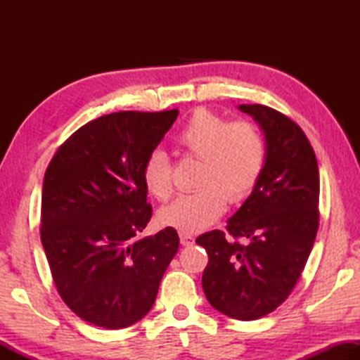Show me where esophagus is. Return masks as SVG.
<instances>
[{"label":"esophagus","mask_w":360,"mask_h":360,"mask_svg":"<svg viewBox=\"0 0 360 360\" xmlns=\"http://www.w3.org/2000/svg\"><path fill=\"white\" fill-rule=\"evenodd\" d=\"M179 238H181V245L182 246H192L193 241H195L193 236L188 235V233H181Z\"/></svg>","instance_id":"esophagus-1"}]
</instances>
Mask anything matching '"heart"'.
<instances>
[{
	"label": "heart",
	"mask_w": 360,
	"mask_h": 360,
	"mask_svg": "<svg viewBox=\"0 0 360 360\" xmlns=\"http://www.w3.org/2000/svg\"><path fill=\"white\" fill-rule=\"evenodd\" d=\"M176 143L188 157L202 160L200 191L179 197L160 212V221L182 233H197L222 216L225 205L245 202L254 191L264 169L265 141L251 122H227L198 108L178 131ZM143 182L158 202L172 198V163L165 152L155 149L146 158Z\"/></svg>",
	"instance_id": "1"
}]
</instances>
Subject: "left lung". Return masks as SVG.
Segmentation results:
<instances>
[{"label":"left lung","instance_id":"1","mask_svg":"<svg viewBox=\"0 0 360 360\" xmlns=\"http://www.w3.org/2000/svg\"><path fill=\"white\" fill-rule=\"evenodd\" d=\"M240 111L265 133V165L227 230L200 235L197 245L208 252L202 284L211 307L254 321L290 295L309 257L319 227V169L307 135L288 115L264 105Z\"/></svg>","mask_w":360,"mask_h":360}]
</instances>
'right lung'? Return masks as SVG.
I'll return each mask as SVG.
<instances>
[{
  "label": "right lung",
  "mask_w": 360,
  "mask_h": 360,
  "mask_svg": "<svg viewBox=\"0 0 360 360\" xmlns=\"http://www.w3.org/2000/svg\"><path fill=\"white\" fill-rule=\"evenodd\" d=\"M178 114L101 115L72 133L46 169L41 243L60 297L89 324L143 319L178 252L173 227L139 238L152 217L143 165Z\"/></svg>",
  "instance_id": "add662e5"
}]
</instances>
